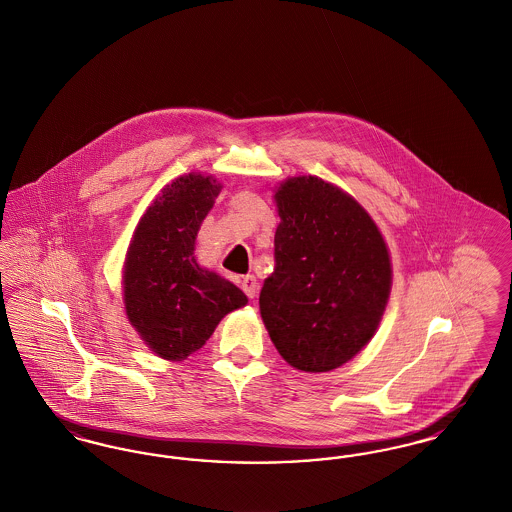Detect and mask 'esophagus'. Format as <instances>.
I'll return each mask as SVG.
<instances>
[{"mask_svg":"<svg viewBox=\"0 0 512 512\" xmlns=\"http://www.w3.org/2000/svg\"><path fill=\"white\" fill-rule=\"evenodd\" d=\"M242 290H244L245 295H247L249 299H255V297H257V292H259V284H257L255 276L247 274V276L242 278Z\"/></svg>","mask_w":512,"mask_h":512,"instance_id":"34e87169","label":"esophagus"}]
</instances>
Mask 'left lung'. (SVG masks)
<instances>
[{
    "mask_svg": "<svg viewBox=\"0 0 512 512\" xmlns=\"http://www.w3.org/2000/svg\"><path fill=\"white\" fill-rule=\"evenodd\" d=\"M274 199L280 224L261 317L293 368L328 372L378 328L390 297L388 247L365 209L317 176L290 178Z\"/></svg>",
    "mask_w": 512,
    "mask_h": 512,
    "instance_id": "1",
    "label": "left lung"
}]
</instances>
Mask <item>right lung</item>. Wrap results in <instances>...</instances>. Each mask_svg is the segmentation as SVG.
<instances>
[{
    "label": "right lung",
    "instance_id": "add662e5",
    "mask_svg": "<svg viewBox=\"0 0 512 512\" xmlns=\"http://www.w3.org/2000/svg\"><path fill=\"white\" fill-rule=\"evenodd\" d=\"M220 184L188 174L172 182L140 220L124 263V305L142 340L163 359L182 361L247 303L232 282L199 267L197 230Z\"/></svg>",
    "mask_w": 512,
    "mask_h": 512
}]
</instances>
